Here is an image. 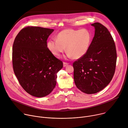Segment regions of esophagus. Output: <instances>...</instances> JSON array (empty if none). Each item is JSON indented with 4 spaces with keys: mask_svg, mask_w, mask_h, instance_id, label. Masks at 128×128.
Wrapping results in <instances>:
<instances>
[{
    "mask_svg": "<svg viewBox=\"0 0 128 128\" xmlns=\"http://www.w3.org/2000/svg\"><path fill=\"white\" fill-rule=\"evenodd\" d=\"M63 64H64V67L66 66L68 64V63H67V62H64Z\"/></svg>",
    "mask_w": 128,
    "mask_h": 128,
    "instance_id": "esophagus-1",
    "label": "esophagus"
}]
</instances>
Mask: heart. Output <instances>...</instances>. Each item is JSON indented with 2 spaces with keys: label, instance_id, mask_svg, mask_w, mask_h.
<instances>
[{
  "label": "heart",
  "instance_id": "heart-1",
  "mask_svg": "<svg viewBox=\"0 0 128 128\" xmlns=\"http://www.w3.org/2000/svg\"><path fill=\"white\" fill-rule=\"evenodd\" d=\"M91 41L92 35L87 29H66L57 34V39L48 40L46 46L48 50L56 56L65 51L66 47L68 56L77 60L86 53Z\"/></svg>",
  "mask_w": 128,
  "mask_h": 128
}]
</instances>
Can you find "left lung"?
Instances as JSON below:
<instances>
[{
  "mask_svg": "<svg viewBox=\"0 0 128 128\" xmlns=\"http://www.w3.org/2000/svg\"><path fill=\"white\" fill-rule=\"evenodd\" d=\"M91 25L95 31L89 50L73 64L77 88L89 94L100 92L110 82L117 60L115 42L108 28L100 22Z\"/></svg>",
  "mask_w": 128,
  "mask_h": 128,
  "instance_id": "obj_1",
  "label": "left lung"
}]
</instances>
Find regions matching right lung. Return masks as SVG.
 <instances>
[{
    "label": "right lung",
    "instance_id": "obj_1",
    "mask_svg": "<svg viewBox=\"0 0 128 128\" xmlns=\"http://www.w3.org/2000/svg\"><path fill=\"white\" fill-rule=\"evenodd\" d=\"M53 29L28 26L18 33L13 45L14 72L28 94L42 97L50 94L56 84L57 73L63 62L48 50V38Z\"/></svg>",
    "mask_w": 128,
    "mask_h": 128
}]
</instances>
